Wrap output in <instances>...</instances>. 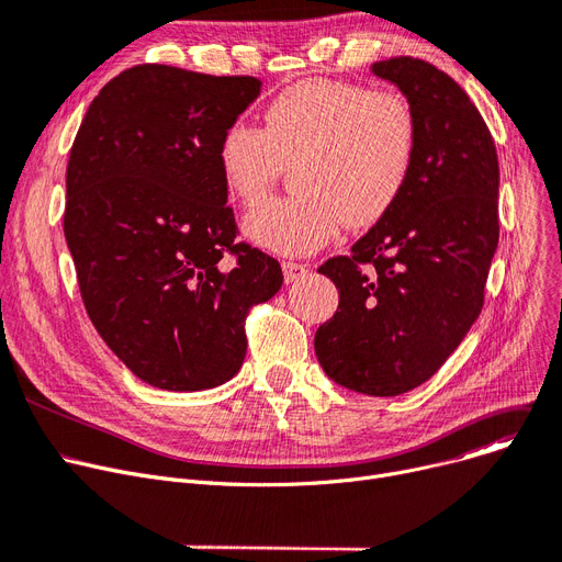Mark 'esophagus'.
Wrapping results in <instances>:
<instances>
[{
	"mask_svg": "<svg viewBox=\"0 0 562 562\" xmlns=\"http://www.w3.org/2000/svg\"><path fill=\"white\" fill-rule=\"evenodd\" d=\"M282 273H284V282L289 284V282L301 280L307 273V268L303 263H296V261H284L282 263Z\"/></svg>",
	"mask_w": 562,
	"mask_h": 562,
	"instance_id": "obj_1",
	"label": "esophagus"
}]
</instances>
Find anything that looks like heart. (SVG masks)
<instances>
[{"instance_id":"heart-1","label":"heart","mask_w":562,"mask_h":562,"mask_svg":"<svg viewBox=\"0 0 562 562\" xmlns=\"http://www.w3.org/2000/svg\"><path fill=\"white\" fill-rule=\"evenodd\" d=\"M418 149L416 119L390 93L337 80H307L278 93L261 128L234 121L215 146L225 190L252 206L282 165L299 190L252 211L243 234L255 246L301 257L319 250L347 223L376 225L397 204Z\"/></svg>"}]
</instances>
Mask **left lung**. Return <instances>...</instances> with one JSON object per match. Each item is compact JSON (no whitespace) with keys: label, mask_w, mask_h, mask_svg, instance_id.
<instances>
[{"label":"left lung","mask_w":562,"mask_h":562,"mask_svg":"<svg viewBox=\"0 0 562 562\" xmlns=\"http://www.w3.org/2000/svg\"><path fill=\"white\" fill-rule=\"evenodd\" d=\"M372 72L416 119L418 149L397 204L319 273L339 291L314 335L322 370L372 397L418 387L461 345L482 310L498 248V156L482 114L448 72L395 57Z\"/></svg>","instance_id":"1"}]
</instances>
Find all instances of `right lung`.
Here are the masks:
<instances>
[{"label":"right lung","instance_id":"obj_1","mask_svg":"<svg viewBox=\"0 0 562 562\" xmlns=\"http://www.w3.org/2000/svg\"><path fill=\"white\" fill-rule=\"evenodd\" d=\"M259 93L257 78L135 66L95 95L72 142L64 234L82 301L154 387L198 393L236 376L248 310L282 286L273 257L234 243L215 165L217 139Z\"/></svg>","mask_w":562,"mask_h":562}]
</instances>
